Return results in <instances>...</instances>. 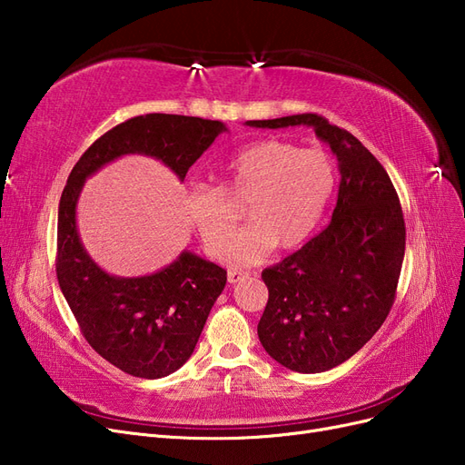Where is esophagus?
<instances>
[{"instance_id":"obj_1","label":"esophagus","mask_w":465,"mask_h":465,"mask_svg":"<svg viewBox=\"0 0 465 465\" xmlns=\"http://www.w3.org/2000/svg\"><path fill=\"white\" fill-rule=\"evenodd\" d=\"M242 277H246V273L244 272H236V270H231L229 273H227V279H229V283H238V281H241Z\"/></svg>"}]
</instances>
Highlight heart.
Instances as JSON below:
<instances>
[{
	"label": "heart",
	"instance_id": "heart-1",
	"mask_svg": "<svg viewBox=\"0 0 465 465\" xmlns=\"http://www.w3.org/2000/svg\"><path fill=\"white\" fill-rule=\"evenodd\" d=\"M333 184V163L326 153L265 139L221 164L219 188H193L188 213L207 254L221 258L235 222L230 202L246 203L251 224L230 240L227 251V262L242 267L262 262L273 246H301L316 229Z\"/></svg>",
	"mask_w": 465,
	"mask_h": 465
}]
</instances>
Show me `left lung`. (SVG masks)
Listing matches in <instances>:
<instances>
[{"mask_svg":"<svg viewBox=\"0 0 465 465\" xmlns=\"http://www.w3.org/2000/svg\"><path fill=\"white\" fill-rule=\"evenodd\" d=\"M246 125H308L340 164L328 227L262 272L270 299L258 323L263 349L279 364L304 374L330 371L371 340L396 301L405 254L398 192L374 154L323 116L294 114Z\"/></svg>","mask_w":465,"mask_h":465,"instance_id":"left-lung-1","label":"left lung"}]
</instances>
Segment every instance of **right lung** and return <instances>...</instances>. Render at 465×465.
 <instances>
[{
  "label": "right lung",
  "instance_id": "obj_1",
  "mask_svg": "<svg viewBox=\"0 0 465 465\" xmlns=\"http://www.w3.org/2000/svg\"><path fill=\"white\" fill-rule=\"evenodd\" d=\"M223 132V122L195 116L130 118L81 154L62 192L55 256L60 289L89 345L132 376L163 378L190 359L211 306L227 285V272L184 250L153 275H108L81 244L75 223L81 188L98 168L132 153L163 161L184 180Z\"/></svg>",
  "mask_w": 465,
  "mask_h": 465
}]
</instances>
